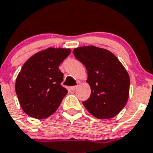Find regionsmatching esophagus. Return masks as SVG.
<instances>
[{
  "mask_svg": "<svg viewBox=\"0 0 153 153\" xmlns=\"http://www.w3.org/2000/svg\"><path fill=\"white\" fill-rule=\"evenodd\" d=\"M77 87L78 86H71L69 88H70V90L72 91H75V89L77 88Z\"/></svg>",
  "mask_w": 153,
  "mask_h": 153,
  "instance_id": "esophagus-1",
  "label": "esophagus"
}]
</instances>
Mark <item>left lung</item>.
Listing matches in <instances>:
<instances>
[{
  "instance_id": "left-lung-1",
  "label": "left lung",
  "mask_w": 153,
  "mask_h": 153,
  "mask_svg": "<svg viewBox=\"0 0 153 153\" xmlns=\"http://www.w3.org/2000/svg\"><path fill=\"white\" fill-rule=\"evenodd\" d=\"M74 56L88 71L91 96L83 104L97 119H111L126 105L130 92V76L111 52L94 46L74 49Z\"/></svg>"
}]
</instances>
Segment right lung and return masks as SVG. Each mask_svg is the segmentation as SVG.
Returning a JSON list of instances; mask_svg holds the SVG:
<instances>
[{"mask_svg": "<svg viewBox=\"0 0 153 153\" xmlns=\"http://www.w3.org/2000/svg\"><path fill=\"white\" fill-rule=\"evenodd\" d=\"M70 53V49L48 48L24 63L16 79L15 90L28 116L44 119L59 108L68 93L61 85L63 73L59 66Z\"/></svg>", "mask_w": 153, "mask_h": 153, "instance_id": "1", "label": "right lung"}]
</instances>
